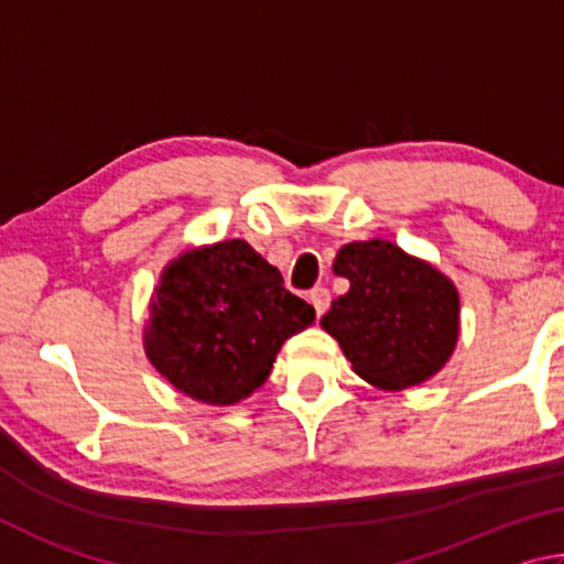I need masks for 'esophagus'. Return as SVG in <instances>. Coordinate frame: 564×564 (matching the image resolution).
Masks as SVG:
<instances>
[{"label":"esophagus","instance_id":"34e87169","mask_svg":"<svg viewBox=\"0 0 564 564\" xmlns=\"http://www.w3.org/2000/svg\"><path fill=\"white\" fill-rule=\"evenodd\" d=\"M308 301L313 303V308H316L318 316H323V313L328 311L330 293H328V289H313V291L308 293Z\"/></svg>","mask_w":564,"mask_h":564}]
</instances>
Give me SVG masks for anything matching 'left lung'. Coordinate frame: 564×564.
<instances>
[{"mask_svg":"<svg viewBox=\"0 0 564 564\" xmlns=\"http://www.w3.org/2000/svg\"><path fill=\"white\" fill-rule=\"evenodd\" d=\"M333 273L350 289L330 303L321 328L356 376L380 390H405L441 373L460 338V295L441 269L370 238L343 246Z\"/></svg>","mask_w":564,"mask_h":564,"instance_id":"left-lung-1","label":"left lung"}]
</instances>
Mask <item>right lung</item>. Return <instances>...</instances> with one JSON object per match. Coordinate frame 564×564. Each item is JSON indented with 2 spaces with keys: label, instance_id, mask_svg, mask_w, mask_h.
<instances>
[{
  "label": "right lung",
  "instance_id": "1",
  "mask_svg": "<svg viewBox=\"0 0 564 564\" xmlns=\"http://www.w3.org/2000/svg\"><path fill=\"white\" fill-rule=\"evenodd\" d=\"M316 321L281 271L243 238L171 259L149 301L144 352L178 393L236 405L265 383L285 340Z\"/></svg>",
  "mask_w": 564,
  "mask_h": 564
}]
</instances>
